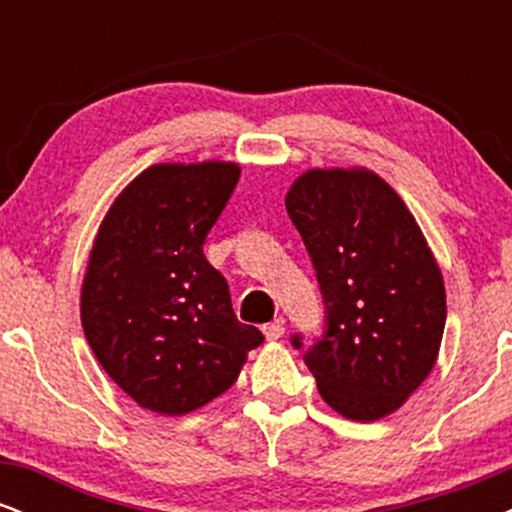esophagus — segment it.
Segmentation results:
<instances>
[{
	"instance_id": "1",
	"label": "esophagus",
	"mask_w": 512,
	"mask_h": 512,
	"mask_svg": "<svg viewBox=\"0 0 512 512\" xmlns=\"http://www.w3.org/2000/svg\"><path fill=\"white\" fill-rule=\"evenodd\" d=\"M262 332H264V337H267V342H276V339L284 337L286 327L281 325V322H272V325H264Z\"/></svg>"
}]
</instances>
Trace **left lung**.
Wrapping results in <instances>:
<instances>
[{
    "instance_id": "obj_1",
    "label": "left lung",
    "mask_w": 512,
    "mask_h": 512,
    "mask_svg": "<svg viewBox=\"0 0 512 512\" xmlns=\"http://www.w3.org/2000/svg\"><path fill=\"white\" fill-rule=\"evenodd\" d=\"M286 211L325 296L327 332L305 354L320 397L344 419H385L438 361L448 308L436 257L402 197L368 168L305 170Z\"/></svg>"
}]
</instances>
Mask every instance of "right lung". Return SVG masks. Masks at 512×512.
<instances>
[{"instance_id":"add662e5","label":"right lung","mask_w":512,"mask_h":512,"mask_svg":"<svg viewBox=\"0 0 512 512\" xmlns=\"http://www.w3.org/2000/svg\"><path fill=\"white\" fill-rule=\"evenodd\" d=\"M238 178L233 161L156 163L115 197L93 240L81 327L105 373L156 414L223 395L264 342L202 250Z\"/></svg>"}]
</instances>
